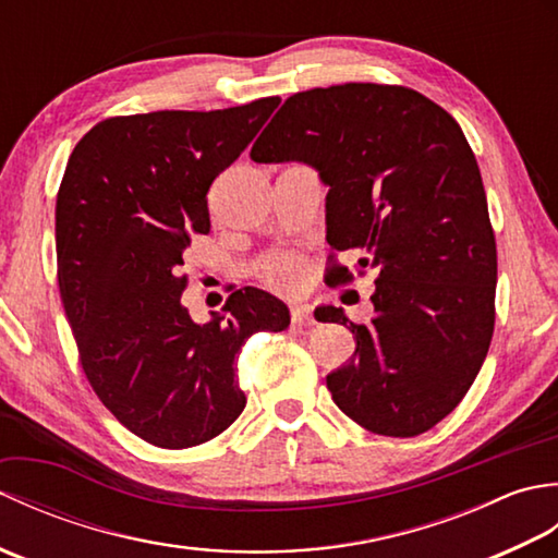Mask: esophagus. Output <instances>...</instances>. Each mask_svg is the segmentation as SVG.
Listing matches in <instances>:
<instances>
[{
	"mask_svg": "<svg viewBox=\"0 0 558 558\" xmlns=\"http://www.w3.org/2000/svg\"><path fill=\"white\" fill-rule=\"evenodd\" d=\"M290 316H292V324L314 326V314H312V306L310 304H292Z\"/></svg>",
	"mask_w": 558,
	"mask_h": 558,
	"instance_id": "esophagus-1",
	"label": "esophagus"
}]
</instances>
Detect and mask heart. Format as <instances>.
<instances>
[{
    "label": "heart",
    "instance_id": "b5f03b06",
    "mask_svg": "<svg viewBox=\"0 0 558 558\" xmlns=\"http://www.w3.org/2000/svg\"><path fill=\"white\" fill-rule=\"evenodd\" d=\"M258 276L268 288L280 292H294L302 288L306 278V266L300 254L270 252L258 260Z\"/></svg>",
    "mask_w": 558,
    "mask_h": 558
}]
</instances>
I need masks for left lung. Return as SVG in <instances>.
Masks as SVG:
<instances>
[{
    "label": "left lung",
    "instance_id": "obj_1",
    "mask_svg": "<svg viewBox=\"0 0 558 558\" xmlns=\"http://www.w3.org/2000/svg\"><path fill=\"white\" fill-rule=\"evenodd\" d=\"M252 160L312 165L328 186V244L376 270L372 324L318 310L357 340L326 376L336 405L381 436L432 429L480 374L496 316L487 194L458 122L405 86L312 88L286 100ZM328 280L345 286L352 272L333 264Z\"/></svg>",
    "mask_w": 558,
    "mask_h": 558
}]
</instances>
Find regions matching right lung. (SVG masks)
Segmentation results:
<instances>
[{
  "label": "right lung",
  "instance_id": "obj_1",
  "mask_svg": "<svg viewBox=\"0 0 558 558\" xmlns=\"http://www.w3.org/2000/svg\"><path fill=\"white\" fill-rule=\"evenodd\" d=\"M280 105L110 117L69 156L57 192V280L81 366L117 420L158 448H192L240 417L234 357L258 330H286L272 294L232 292L196 324L180 276L208 234V189Z\"/></svg>",
  "mask_w": 558,
  "mask_h": 558
}]
</instances>
